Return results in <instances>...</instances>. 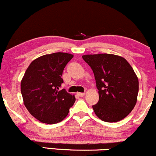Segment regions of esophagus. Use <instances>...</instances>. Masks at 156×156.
Returning a JSON list of instances; mask_svg holds the SVG:
<instances>
[{
  "mask_svg": "<svg viewBox=\"0 0 156 156\" xmlns=\"http://www.w3.org/2000/svg\"><path fill=\"white\" fill-rule=\"evenodd\" d=\"M77 94H78V95L79 97H83L84 95H85V93H84V92H78V93H77Z\"/></svg>",
  "mask_w": 156,
  "mask_h": 156,
  "instance_id": "esophagus-1",
  "label": "esophagus"
}]
</instances>
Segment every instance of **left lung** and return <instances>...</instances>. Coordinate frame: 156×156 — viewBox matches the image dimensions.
<instances>
[{"label": "left lung", "mask_w": 156, "mask_h": 156, "mask_svg": "<svg viewBox=\"0 0 156 156\" xmlns=\"http://www.w3.org/2000/svg\"><path fill=\"white\" fill-rule=\"evenodd\" d=\"M82 58L96 80L99 101L92 108L97 117L108 122L126 117L136 105L139 92V80L130 64L123 57L108 53Z\"/></svg>", "instance_id": "obj_1"}]
</instances>
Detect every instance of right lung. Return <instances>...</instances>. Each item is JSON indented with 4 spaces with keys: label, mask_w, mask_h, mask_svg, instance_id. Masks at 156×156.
<instances>
[{
    "label": "right lung",
    "mask_w": 156,
    "mask_h": 156,
    "mask_svg": "<svg viewBox=\"0 0 156 156\" xmlns=\"http://www.w3.org/2000/svg\"><path fill=\"white\" fill-rule=\"evenodd\" d=\"M73 55L54 53L36 58L27 68L21 80L23 103L39 121L55 124L67 116L76 98L61 89L62 73Z\"/></svg>",
    "instance_id": "add662e5"
}]
</instances>
